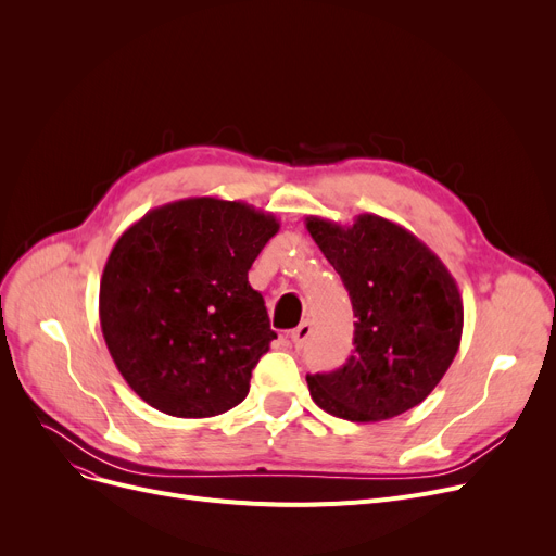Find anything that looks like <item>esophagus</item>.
<instances>
[{
    "label": "esophagus",
    "mask_w": 556,
    "mask_h": 556,
    "mask_svg": "<svg viewBox=\"0 0 556 556\" xmlns=\"http://www.w3.org/2000/svg\"><path fill=\"white\" fill-rule=\"evenodd\" d=\"M311 333H313V323L311 319H304V323L293 333H290V340H293L295 346H304L308 342Z\"/></svg>",
    "instance_id": "esophagus-1"
}]
</instances>
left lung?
Returning <instances> with one entry per match:
<instances>
[{
  "mask_svg": "<svg viewBox=\"0 0 556 556\" xmlns=\"http://www.w3.org/2000/svg\"><path fill=\"white\" fill-rule=\"evenodd\" d=\"M306 229L352 298L354 352L329 374H308L325 413L383 421L419 405L451 367L464 327L459 288L413 231L376 214L352 225L306 216Z\"/></svg>",
  "mask_w": 556,
  "mask_h": 556,
  "instance_id": "8db88e82",
  "label": "left lung"
}]
</instances>
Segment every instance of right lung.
<instances>
[{"label": "right lung", "mask_w": 556, "mask_h": 556, "mask_svg": "<svg viewBox=\"0 0 556 556\" xmlns=\"http://www.w3.org/2000/svg\"><path fill=\"white\" fill-rule=\"evenodd\" d=\"M277 231L273 214L202 195L162 204L122 233L103 268L99 317L139 399L204 419L248 396L277 338L248 270Z\"/></svg>", "instance_id": "right-lung-1"}]
</instances>
